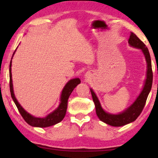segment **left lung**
Masks as SVG:
<instances>
[{
  "mask_svg": "<svg viewBox=\"0 0 158 158\" xmlns=\"http://www.w3.org/2000/svg\"><path fill=\"white\" fill-rule=\"evenodd\" d=\"M129 44L134 47L142 49L144 56H145L147 64H148V71H147V79L145 84H144L143 90H142L139 97L137 98V100L135 101V102L130 107L125 110L124 112L118 114V115L110 114L103 111L96 94L93 91L92 89H90L93 100H94L95 106H96V114L99 119L114 127L124 126V125H126L137 119V118L142 113V110H143L144 106H145L147 98H148L149 93L150 91L152 85L153 74L152 64H151V58L148 47L136 36V34L132 33V32H131L130 36H129Z\"/></svg>",
  "mask_w": 158,
  "mask_h": 158,
  "instance_id": "obj_1",
  "label": "left lung"
}]
</instances>
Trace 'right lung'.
<instances>
[{"mask_svg":"<svg viewBox=\"0 0 158 158\" xmlns=\"http://www.w3.org/2000/svg\"><path fill=\"white\" fill-rule=\"evenodd\" d=\"M11 60L10 62V68H9V76H10V92L11 97L14 100L15 104H16L17 109H18L19 113L21 114L25 122L31 125L32 127H47L52 126L57 123L61 122L63 119L64 116H65L67 107H68V101L69 96H70L71 93L74 90V88L81 83V80L79 78L72 79L66 84L64 86L61 95V100H60V103L59 107L57 108L55 111H54L52 113L49 114L48 116L45 118H36L34 117L29 114H28L22 107L21 106L20 104L18 103V101L15 98L14 94V89H13V84H12V78H11Z\"/></svg>","mask_w":158,"mask_h":158,"instance_id":"right-lung-1","label":"right lung"}]
</instances>
